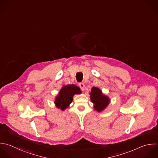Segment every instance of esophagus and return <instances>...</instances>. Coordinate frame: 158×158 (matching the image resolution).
I'll return each mask as SVG.
<instances>
[{
	"instance_id": "obj_1",
	"label": "esophagus",
	"mask_w": 158,
	"mask_h": 158,
	"mask_svg": "<svg viewBox=\"0 0 158 158\" xmlns=\"http://www.w3.org/2000/svg\"><path fill=\"white\" fill-rule=\"evenodd\" d=\"M78 85H79V87L81 88V89L82 91H84V90H85V84H84L83 83H79Z\"/></svg>"
}]
</instances>
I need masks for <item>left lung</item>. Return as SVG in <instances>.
Listing matches in <instances>:
<instances>
[{"mask_svg": "<svg viewBox=\"0 0 158 158\" xmlns=\"http://www.w3.org/2000/svg\"><path fill=\"white\" fill-rule=\"evenodd\" d=\"M91 101L94 104V108L98 112L103 110L109 104V98L103 94L100 89L93 87L90 93Z\"/></svg>", "mask_w": 158, "mask_h": 158, "instance_id": "8db88e82", "label": "left lung"}]
</instances>
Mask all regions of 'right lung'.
Instances as JSON below:
<instances>
[{
  "label": "right lung",
  "instance_id": "obj_1",
  "mask_svg": "<svg viewBox=\"0 0 158 158\" xmlns=\"http://www.w3.org/2000/svg\"><path fill=\"white\" fill-rule=\"evenodd\" d=\"M80 89L75 85L64 86L60 89L59 95L56 98L55 104L57 107L64 110L69 106L73 101V97L75 94H80Z\"/></svg>",
  "mask_w": 158,
  "mask_h": 158
}]
</instances>
